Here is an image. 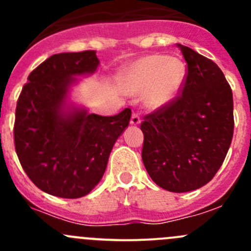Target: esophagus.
<instances>
[{"instance_id":"1","label":"esophagus","mask_w":251,"mask_h":251,"mask_svg":"<svg viewBox=\"0 0 251 251\" xmlns=\"http://www.w3.org/2000/svg\"><path fill=\"white\" fill-rule=\"evenodd\" d=\"M131 125L136 126V125H140L141 124V118L140 115H138L137 113H132V115H131Z\"/></svg>"}]
</instances>
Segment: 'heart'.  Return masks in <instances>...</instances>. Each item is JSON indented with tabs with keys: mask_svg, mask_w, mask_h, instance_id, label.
Here are the masks:
<instances>
[{
	"mask_svg": "<svg viewBox=\"0 0 251 251\" xmlns=\"http://www.w3.org/2000/svg\"><path fill=\"white\" fill-rule=\"evenodd\" d=\"M186 78V67L177 58L161 54L142 57L123 74L124 88L130 95L143 92L142 100L149 109H159L173 102Z\"/></svg>",
	"mask_w": 251,
	"mask_h": 251,
	"instance_id": "heart-1",
	"label": "heart"
}]
</instances>
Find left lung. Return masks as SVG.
Masks as SVG:
<instances>
[{"instance_id": "left-lung-1", "label": "left lung", "mask_w": 251, "mask_h": 251, "mask_svg": "<svg viewBox=\"0 0 251 251\" xmlns=\"http://www.w3.org/2000/svg\"><path fill=\"white\" fill-rule=\"evenodd\" d=\"M187 63L181 95L144 116L142 160L151 178L175 193L212 179L233 137V97L224 73L209 58L178 45Z\"/></svg>"}]
</instances>
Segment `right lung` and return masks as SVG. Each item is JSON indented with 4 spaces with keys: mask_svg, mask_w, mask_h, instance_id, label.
Instances as JSON below:
<instances>
[{
    "mask_svg": "<svg viewBox=\"0 0 251 251\" xmlns=\"http://www.w3.org/2000/svg\"><path fill=\"white\" fill-rule=\"evenodd\" d=\"M98 64L96 50L50 55L30 73L18 98L17 155L35 186L50 196L75 199L90 193L130 123V108L114 116L65 110L74 76L92 74Z\"/></svg>",
    "mask_w": 251,
    "mask_h": 251,
    "instance_id": "add662e5",
    "label": "right lung"
}]
</instances>
